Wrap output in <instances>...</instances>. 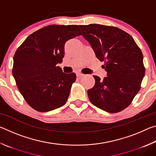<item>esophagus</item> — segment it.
<instances>
[{
	"instance_id": "esophagus-1",
	"label": "esophagus",
	"mask_w": 156,
	"mask_h": 156,
	"mask_svg": "<svg viewBox=\"0 0 156 156\" xmlns=\"http://www.w3.org/2000/svg\"><path fill=\"white\" fill-rule=\"evenodd\" d=\"M76 76H77V77L78 78H81L83 76H84V74H83V73H76Z\"/></svg>"
}]
</instances>
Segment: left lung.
<instances>
[{"label": "left lung", "mask_w": 156, "mask_h": 156, "mask_svg": "<svg viewBox=\"0 0 156 156\" xmlns=\"http://www.w3.org/2000/svg\"><path fill=\"white\" fill-rule=\"evenodd\" d=\"M97 58L107 72L87 91L92 104L105 112L118 113L127 107L141 88L145 74L143 55L131 35L113 26L79 25Z\"/></svg>", "instance_id": "8db88e82"}]
</instances>
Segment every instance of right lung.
I'll use <instances>...</instances> for the list:
<instances>
[{
	"instance_id": "obj_1",
	"label": "right lung",
	"mask_w": 156,
	"mask_h": 156,
	"mask_svg": "<svg viewBox=\"0 0 156 156\" xmlns=\"http://www.w3.org/2000/svg\"><path fill=\"white\" fill-rule=\"evenodd\" d=\"M80 35L76 25H48L31 34L17 49L12 74L34 109L47 112L66 103L76 76L63 73L57 64L62 62L66 42Z\"/></svg>"
}]
</instances>
